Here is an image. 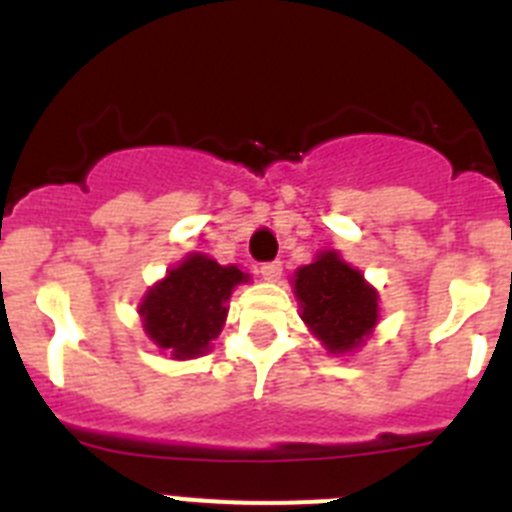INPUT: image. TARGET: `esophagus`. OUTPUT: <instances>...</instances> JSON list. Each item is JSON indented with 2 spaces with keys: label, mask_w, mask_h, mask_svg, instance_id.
I'll return each mask as SVG.
<instances>
[{
  "label": "esophagus",
  "mask_w": 512,
  "mask_h": 512,
  "mask_svg": "<svg viewBox=\"0 0 512 512\" xmlns=\"http://www.w3.org/2000/svg\"><path fill=\"white\" fill-rule=\"evenodd\" d=\"M261 277L266 282H277L282 277V261H266V264H261Z\"/></svg>",
  "instance_id": "esophagus-1"
}]
</instances>
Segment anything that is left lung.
<instances>
[{
  "mask_svg": "<svg viewBox=\"0 0 512 512\" xmlns=\"http://www.w3.org/2000/svg\"><path fill=\"white\" fill-rule=\"evenodd\" d=\"M295 297L305 325L330 354L359 348L377 325V289L336 251L318 253L312 264L295 271Z\"/></svg>",
  "mask_w": 512,
  "mask_h": 512,
  "instance_id": "8db88e82",
  "label": "left lung"
}]
</instances>
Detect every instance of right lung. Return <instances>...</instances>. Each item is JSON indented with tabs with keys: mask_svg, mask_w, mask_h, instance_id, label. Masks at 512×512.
<instances>
[{
	"mask_svg": "<svg viewBox=\"0 0 512 512\" xmlns=\"http://www.w3.org/2000/svg\"><path fill=\"white\" fill-rule=\"evenodd\" d=\"M248 282L238 266H220L205 253H192L148 289L138 312L148 338L174 359H194L210 351L228 318V300Z\"/></svg>",
	"mask_w": 512,
	"mask_h": 512,
	"instance_id": "obj_1",
	"label": "right lung"
}]
</instances>
